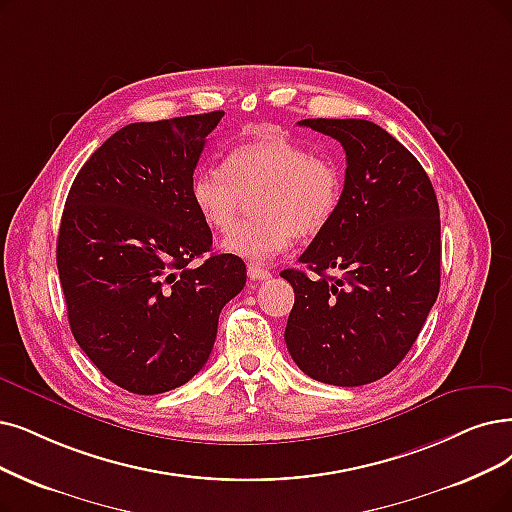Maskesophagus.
Here are the masks:
<instances>
[{"label":"esophagus","mask_w":512,"mask_h":512,"mask_svg":"<svg viewBox=\"0 0 512 512\" xmlns=\"http://www.w3.org/2000/svg\"><path fill=\"white\" fill-rule=\"evenodd\" d=\"M248 277L252 281H262V279H269L271 273L264 269V267H258V264H250V267H248Z\"/></svg>","instance_id":"34e87169"}]
</instances>
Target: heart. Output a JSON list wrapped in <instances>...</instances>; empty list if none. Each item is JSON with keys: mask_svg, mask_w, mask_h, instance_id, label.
<instances>
[{"mask_svg": "<svg viewBox=\"0 0 512 512\" xmlns=\"http://www.w3.org/2000/svg\"><path fill=\"white\" fill-rule=\"evenodd\" d=\"M342 193L344 176L334 159L317 157L277 132L233 147L224 168L201 163L191 178L193 206L216 233L230 231L245 194L257 196V218L222 241L229 254L254 262L281 254L296 235L321 233L336 216Z\"/></svg>", "mask_w": 512, "mask_h": 512, "instance_id": "b5f03b06", "label": "heart"}]
</instances>
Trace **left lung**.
Listing matches in <instances>:
<instances>
[{"label": "left lung", "mask_w": 512, "mask_h": 512, "mask_svg": "<svg viewBox=\"0 0 512 512\" xmlns=\"http://www.w3.org/2000/svg\"><path fill=\"white\" fill-rule=\"evenodd\" d=\"M346 153L332 222L285 269L294 309L285 344L300 370L334 386L393 372L412 349L441 283V220L420 161L367 119H302ZM340 272L336 278L331 271Z\"/></svg>", "instance_id": "obj_1"}]
</instances>
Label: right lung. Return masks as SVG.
<instances>
[{
    "label": "right lung",
    "mask_w": 512,
    "mask_h": 512,
    "mask_svg": "<svg viewBox=\"0 0 512 512\" xmlns=\"http://www.w3.org/2000/svg\"><path fill=\"white\" fill-rule=\"evenodd\" d=\"M222 111L138 121L75 176L56 264L71 332L113 384L159 395L206 365L222 306L245 285L235 254H208L212 231L191 178Z\"/></svg>",
    "instance_id": "1"
}]
</instances>
